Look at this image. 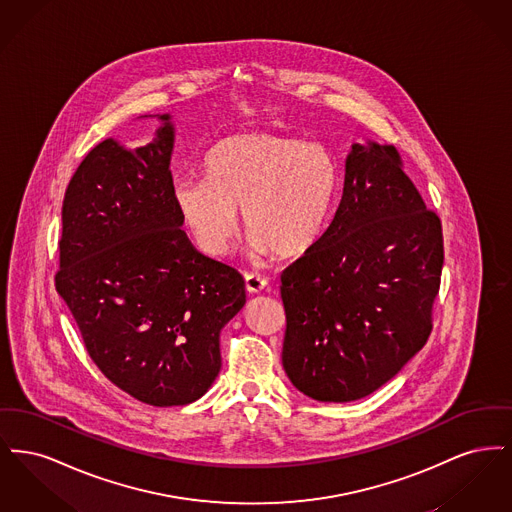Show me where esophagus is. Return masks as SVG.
Masks as SVG:
<instances>
[{
	"mask_svg": "<svg viewBox=\"0 0 512 512\" xmlns=\"http://www.w3.org/2000/svg\"><path fill=\"white\" fill-rule=\"evenodd\" d=\"M267 284V280L261 274H255V272L245 274V290H247V293H261L267 288Z\"/></svg>",
	"mask_w": 512,
	"mask_h": 512,
	"instance_id": "obj_1",
	"label": "esophagus"
}]
</instances>
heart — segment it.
<instances>
[{
  "label": "heart",
  "mask_w": 512,
  "mask_h": 512,
  "mask_svg": "<svg viewBox=\"0 0 512 512\" xmlns=\"http://www.w3.org/2000/svg\"><path fill=\"white\" fill-rule=\"evenodd\" d=\"M201 167L205 178L176 180L172 197L209 255L228 249L242 211L255 253L301 257L322 234L340 184L326 147L272 132L230 136L207 151Z\"/></svg>",
  "instance_id": "1"
}]
</instances>
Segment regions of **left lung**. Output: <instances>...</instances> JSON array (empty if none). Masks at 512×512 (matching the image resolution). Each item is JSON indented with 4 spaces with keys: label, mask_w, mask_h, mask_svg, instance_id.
Segmentation results:
<instances>
[{
    "label": "left lung",
    "mask_w": 512,
    "mask_h": 512,
    "mask_svg": "<svg viewBox=\"0 0 512 512\" xmlns=\"http://www.w3.org/2000/svg\"><path fill=\"white\" fill-rule=\"evenodd\" d=\"M441 267V222L397 149L353 144L334 219L282 272V365L293 386L326 403L382 388L432 332Z\"/></svg>",
    "instance_id": "8db88e82"
}]
</instances>
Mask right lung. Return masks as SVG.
<instances>
[{
	"label": "right lung",
	"instance_id": "1",
	"mask_svg": "<svg viewBox=\"0 0 512 512\" xmlns=\"http://www.w3.org/2000/svg\"><path fill=\"white\" fill-rule=\"evenodd\" d=\"M153 142L107 138L63 199L55 288L88 355L122 391L153 407L188 405L220 370V330L245 305L236 268L195 249L172 197L171 115Z\"/></svg>",
	"mask_w": 512,
	"mask_h": 512
}]
</instances>
